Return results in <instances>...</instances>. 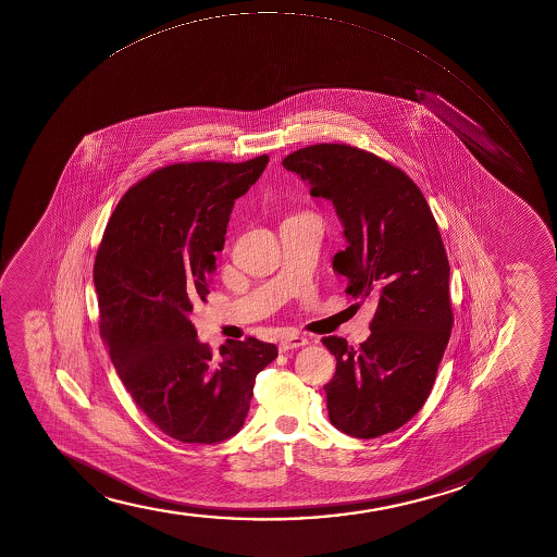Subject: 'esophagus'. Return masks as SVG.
I'll use <instances>...</instances> for the list:
<instances>
[{
  "label": "esophagus",
  "mask_w": 557,
  "mask_h": 557,
  "mask_svg": "<svg viewBox=\"0 0 557 557\" xmlns=\"http://www.w3.org/2000/svg\"><path fill=\"white\" fill-rule=\"evenodd\" d=\"M302 346H307V338H302V336H284L278 342L281 351H289V349H297V347Z\"/></svg>",
  "instance_id": "obj_1"
}]
</instances>
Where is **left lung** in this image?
<instances>
[{"label":"left lung","instance_id":"obj_1","mask_svg":"<svg viewBox=\"0 0 557 557\" xmlns=\"http://www.w3.org/2000/svg\"><path fill=\"white\" fill-rule=\"evenodd\" d=\"M336 210L346 249L333 269L346 294L373 297L370 338H323L336 373L323 386L334 428L355 438L386 435L422 409L448 346L454 312L449 263L428 200L407 174L349 145H313L282 161Z\"/></svg>","mask_w":557,"mask_h":557}]
</instances>
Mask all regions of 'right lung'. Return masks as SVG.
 I'll use <instances>...</instances> for the list:
<instances>
[{
  "instance_id": "1",
  "label": "right lung",
  "mask_w": 557,
  "mask_h": 557,
  "mask_svg": "<svg viewBox=\"0 0 557 557\" xmlns=\"http://www.w3.org/2000/svg\"><path fill=\"white\" fill-rule=\"evenodd\" d=\"M268 156L244 163H178L129 187L95 260L100 334L137 407L165 435L218 444L244 428L256 375L275 344L231 339L219 357L200 344L193 308L210 294L234 202Z\"/></svg>"
}]
</instances>
